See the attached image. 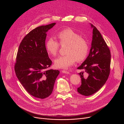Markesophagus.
Masks as SVG:
<instances>
[{
	"mask_svg": "<svg viewBox=\"0 0 124 124\" xmlns=\"http://www.w3.org/2000/svg\"><path fill=\"white\" fill-rule=\"evenodd\" d=\"M61 72L62 73H64V74H69L70 73L67 71V70H61Z\"/></svg>",
	"mask_w": 124,
	"mask_h": 124,
	"instance_id": "obj_1",
	"label": "esophagus"
}]
</instances>
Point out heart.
I'll list each match as a JSON object with an SVG mask.
<instances>
[{"instance_id": "heart-1", "label": "heart", "mask_w": 124, "mask_h": 124, "mask_svg": "<svg viewBox=\"0 0 124 124\" xmlns=\"http://www.w3.org/2000/svg\"><path fill=\"white\" fill-rule=\"evenodd\" d=\"M56 36L60 45H67L65 50L66 54L60 56L54 60V65L57 68L68 69L77 60L80 62L86 58L89 45L86 40L81 37L77 31L70 28H66L58 32ZM46 48L49 55L55 56L59 50V44L50 37L46 42Z\"/></svg>"}]
</instances>
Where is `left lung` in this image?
Returning <instances> with one entry per match:
<instances>
[{"label":"left lung","instance_id":"obj_1","mask_svg":"<svg viewBox=\"0 0 124 124\" xmlns=\"http://www.w3.org/2000/svg\"><path fill=\"white\" fill-rule=\"evenodd\" d=\"M93 36L89 54L78 68L83 71L79 73L81 85L78 88L81 95L90 96L99 90L105 83L110 74L111 54L109 47L97 28L91 24ZM88 77L84 79V73ZM85 74V75H86Z\"/></svg>","mask_w":124,"mask_h":124}]
</instances>
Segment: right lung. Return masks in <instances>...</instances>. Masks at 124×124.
<instances>
[{
    "label": "right lung",
    "instance_id": "right-lung-1",
    "mask_svg": "<svg viewBox=\"0 0 124 124\" xmlns=\"http://www.w3.org/2000/svg\"><path fill=\"white\" fill-rule=\"evenodd\" d=\"M42 25L29 32L17 51L15 71L27 92L33 97L45 99L50 95L60 72L47 70L52 64L45 45L46 32L55 25Z\"/></svg>",
    "mask_w": 124,
    "mask_h": 124
}]
</instances>
